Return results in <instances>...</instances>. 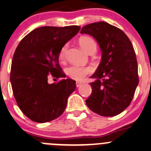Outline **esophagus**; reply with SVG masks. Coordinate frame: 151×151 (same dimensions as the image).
Wrapping results in <instances>:
<instances>
[{
  "label": "esophagus",
  "instance_id": "obj_1",
  "mask_svg": "<svg viewBox=\"0 0 151 151\" xmlns=\"http://www.w3.org/2000/svg\"><path fill=\"white\" fill-rule=\"evenodd\" d=\"M76 86H77V87H80L81 86V85H82V83H81V82H76Z\"/></svg>",
  "mask_w": 151,
  "mask_h": 151
}]
</instances>
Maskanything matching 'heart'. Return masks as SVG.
Masks as SVG:
<instances>
[{
  "mask_svg": "<svg viewBox=\"0 0 151 151\" xmlns=\"http://www.w3.org/2000/svg\"><path fill=\"white\" fill-rule=\"evenodd\" d=\"M79 44L81 47L87 53H89L92 49H96V44L91 37H82L79 40ZM66 49L67 45H64L60 50L58 54V59L60 61H63L65 60ZM92 71L93 68L90 66L83 67L79 65H71L66 69V73L69 77L76 81H81Z\"/></svg>",
  "mask_w": 151,
  "mask_h": 151,
  "instance_id": "obj_1",
  "label": "heart"
}]
</instances>
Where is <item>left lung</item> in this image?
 <instances>
[{
    "label": "left lung",
    "mask_w": 151,
    "mask_h": 151,
    "mask_svg": "<svg viewBox=\"0 0 151 151\" xmlns=\"http://www.w3.org/2000/svg\"><path fill=\"white\" fill-rule=\"evenodd\" d=\"M81 34L95 39L102 51L101 61L90 76L92 93L87 106L103 116H116L129 107L139 84L134 47L122 30L105 22L83 27Z\"/></svg>",
    "instance_id": "8db88e82"
}]
</instances>
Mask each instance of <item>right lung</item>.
<instances>
[{"label":"right lung","instance_id":"right-lung-1","mask_svg":"<svg viewBox=\"0 0 151 151\" xmlns=\"http://www.w3.org/2000/svg\"><path fill=\"white\" fill-rule=\"evenodd\" d=\"M81 27H41L27 35L16 48L12 61L10 83L17 105L33 122L45 123L63 114L76 81L61 79L49 83L48 77L65 78L58 54Z\"/></svg>","mask_w":151,"mask_h":151}]
</instances>
